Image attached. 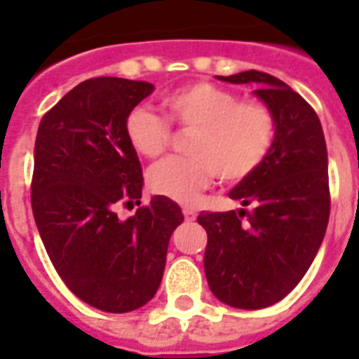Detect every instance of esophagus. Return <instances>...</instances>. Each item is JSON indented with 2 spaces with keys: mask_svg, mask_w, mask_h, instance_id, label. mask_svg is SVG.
<instances>
[{
  "mask_svg": "<svg viewBox=\"0 0 359 359\" xmlns=\"http://www.w3.org/2000/svg\"><path fill=\"white\" fill-rule=\"evenodd\" d=\"M182 213H184V219H187V221H196V217H198V213H196L194 210H182Z\"/></svg>",
  "mask_w": 359,
  "mask_h": 359,
  "instance_id": "esophagus-1",
  "label": "esophagus"
}]
</instances>
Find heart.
Returning a JSON list of instances; mask_svg holds the SVG:
<instances>
[{
	"instance_id": "b5f03b06",
	"label": "heart",
	"mask_w": 359,
	"mask_h": 359,
	"mask_svg": "<svg viewBox=\"0 0 359 359\" xmlns=\"http://www.w3.org/2000/svg\"><path fill=\"white\" fill-rule=\"evenodd\" d=\"M169 121L194 134L188 156L156 165L148 175L149 190L172 202H198L213 177L225 182L248 179L264 163L275 138V118L264 103L241 102L231 90L210 82H192L161 100ZM126 140L142 157L156 159L169 146L171 126L144 105L126 117Z\"/></svg>"
}]
</instances>
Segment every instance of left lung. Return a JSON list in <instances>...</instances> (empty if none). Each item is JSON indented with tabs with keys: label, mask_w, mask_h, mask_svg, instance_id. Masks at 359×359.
I'll return each instance as SVG.
<instances>
[{
	"label": "left lung",
	"mask_w": 359,
	"mask_h": 359,
	"mask_svg": "<svg viewBox=\"0 0 359 359\" xmlns=\"http://www.w3.org/2000/svg\"><path fill=\"white\" fill-rule=\"evenodd\" d=\"M217 79L257 84L275 138L257 171L229 192L241 210L198 215L208 233L203 269L226 306L269 308L300 283L323 242L331 211L327 144L316 111L283 81L259 71Z\"/></svg>",
	"instance_id": "8db88e82"
}]
</instances>
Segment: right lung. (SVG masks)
Segmentation results:
<instances>
[{
  "label": "right lung",
  "mask_w": 359,
  "mask_h": 359,
  "mask_svg": "<svg viewBox=\"0 0 359 359\" xmlns=\"http://www.w3.org/2000/svg\"><path fill=\"white\" fill-rule=\"evenodd\" d=\"M154 84L115 76L74 86L38 126L32 213L51 264L71 292L92 308L126 313L156 296L172 231L184 221L177 203L154 196L140 205L142 167L126 140V117Z\"/></svg>",
  "instance_id": "1"
}]
</instances>
